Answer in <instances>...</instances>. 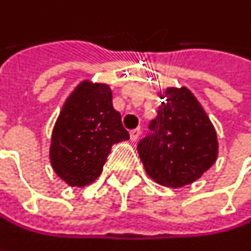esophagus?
<instances>
[{
	"label": "esophagus",
	"instance_id": "obj_1",
	"mask_svg": "<svg viewBox=\"0 0 251 251\" xmlns=\"http://www.w3.org/2000/svg\"><path fill=\"white\" fill-rule=\"evenodd\" d=\"M139 133H141V129H139V127L132 129V130L129 132V135H130V141H136V139L139 138Z\"/></svg>",
	"mask_w": 251,
	"mask_h": 251
}]
</instances>
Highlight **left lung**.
Masks as SVG:
<instances>
[{
	"mask_svg": "<svg viewBox=\"0 0 251 251\" xmlns=\"http://www.w3.org/2000/svg\"><path fill=\"white\" fill-rule=\"evenodd\" d=\"M157 118L138 144L147 175L167 187L196 181L218 157V139L212 122L186 87H169L161 97Z\"/></svg>",
	"mask_w": 251,
	"mask_h": 251,
	"instance_id": "8db88e82",
	"label": "left lung"
}]
</instances>
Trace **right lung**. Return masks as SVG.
Listing matches in <instances>:
<instances>
[{
  "mask_svg": "<svg viewBox=\"0 0 251 251\" xmlns=\"http://www.w3.org/2000/svg\"><path fill=\"white\" fill-rule=\"evenodd\" d=\"M126 139L129 133L112 104L110 87L81 81L65 100L52 130V169L68 186L84 187L101 175L112 145Z\"/></svg>",
  "mask_w": 251,
  "mask_h": 251,
  "instance_id": "right-lung-1",
  "label": "right lung"
}]
</instances>
